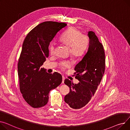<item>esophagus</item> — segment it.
<instances>
[{
	"label": "esophagus",
	"mask_w": 130,
	"mask_h": 130,
	"mask_svg": "<svg viewBox=\"0 0 130 130\" xmlns=\"http://www.w3.org/2000/svg\"><path fill=\"white\" fill-rule=\"evenodd\" d=\"M65 77H64V76H62V83L63 84H64V80H65Z\"/></svg>",
	"instance_id": "34e87169"
}]
</instances>
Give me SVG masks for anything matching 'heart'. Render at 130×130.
<instances>
[{
  "label": "heart",
  "mask_w": 130,
  "mask_h": 130,
  "mask_svg": "<svg viewBox=\"0 0 130 130\" xmlns=\"http://www.w3.org/2000/svg\"><path fill=\"white\" fill-rule=\"evenodd\" d=\"M59 41L62 44L70 48L71 55L73 58L83 56L87 48L89 43V37L85 34H82L79 30L75 27L68 29L60 38ZM50 52L52 55L55 52V47L53 44L49 46ZM70 66L69 62L64 61L59 64V67L64 70Z\"/></svg>",
  "instance_id": "obj_1"
}]
</instances>
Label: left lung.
<instances>
[{
	"label": "left lung",
	"instance_id": "left-lung-1",
	"mask_svg": "<svg viewBox=\"0 0 130 130\" xmlns=\"http://www.w3.org/2000/svg\"><path fill=\"white\" fill-rule=\"evenodd\" d=\"M89 45L87 53L75 68L79 83L68 79L64 83L70 89L64 100L71 108L79 109L85 106L94 96L105 71V53L103 46L92 31L88 32Z\"/></svg>",
	"mask_w": 130,
	"mask_h": 130
}]
</instances>
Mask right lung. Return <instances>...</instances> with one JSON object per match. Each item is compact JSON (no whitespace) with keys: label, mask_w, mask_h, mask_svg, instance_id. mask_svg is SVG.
<instances>
[{"label":"right lung","mask_w":130,"mask_h":130,"mask_svg":"<svg viewBox=\"0 0 130 130\" xmlns=\"http://www.w3.org/2000/svg\"><path fill=\"white\" fill-rule=\"evenodd\" d=\"M66 25L54 21L42 22L30 31L23 41L18 63L20 90L24 100L34 108L45 106L49 92L62 82L60 74H48L42 66L48 57L50 43Z\"/></svg>","instance_id":"obj_1"}]
</instances>
